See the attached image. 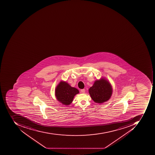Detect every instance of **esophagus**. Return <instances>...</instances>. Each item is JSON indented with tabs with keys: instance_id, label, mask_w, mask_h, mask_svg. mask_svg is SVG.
<instances>
[{
	"instance_id": "1",
	"label": "esophagus",
	"mask_w": 155,
	"mask_h": 155,
	"mask_svg": "<svg viewBox=\"0 0 155 155\" xmlns=\"http://www.w3.org/2000/svg\"><path fill=\"white\" fill-rule=\"evenodd\" d=\"M81 93H84L85 92V89H81Z\"/></svg>"
}]
</instances>
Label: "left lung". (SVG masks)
<instances>
[{"label":"left lung","instance_id":"1","mask_svg":"<svg viewBox=\"0 0 155 155\" xmlns=\"http://www.w3.org/2000/svg\"><path fill=\"white\" fill-rule=\"evenodd\" d=\"M89 93L95 103L100 104L107 101L112 94V87L109 82L105 78L96 80L89 89Z\"/></svg>","mask_w":155,"mask_h":155}]
</instances>
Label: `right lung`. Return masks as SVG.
<instances>
[{
    "label": "right lung",
    "instance_id": "1",
    "mask_svg": "<svg viewBox=\"0 0 155 155\" xmlns=\"http://www.w3.org/2000/svg\"><path fill=\"white\" fill-rule=\"evenodd\" d=\"M79 93L77 88L72 87L68 83L61 81L56 87L55 94L57 100L65 105L72 103L74 97Z\"/></svg>",
    "mask_w": 155,
    "mask_h": 155
}]
</instances>
